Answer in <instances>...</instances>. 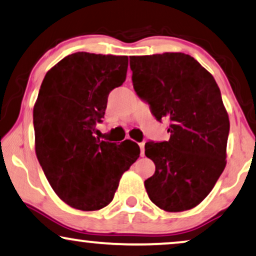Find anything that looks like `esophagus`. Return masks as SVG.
<instances>
[{
  "instance_id": "1",
  "label": "esophagus",
  "mask_w": 256,
  "mask_h": 256,
  "mask_svg": "<svg viewBox=\"0 0 256 256\" xmlns=\"http://www.w3.org/2000/svg\"><path fill=\"white\" fill-rule=\"evenodd\" d=\"M144 146H145L144 143H139V148H140V156H142V157H144V154H145V148H144Z\"/></svg>"
}]
</instances>
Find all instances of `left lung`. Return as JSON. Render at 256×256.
<instances>
[{
  "label": "left lung",
  "instance_id": "obj_1",
  "mask_svg": "<svg viewBox=\"0 0 256 256\" xmlns=\"http://www.w3.org/2000/svg\"><path fill=\"white\" fill-rule=\"evenodd\" d=\"M137 96L158 122L169 120L168 142H148L154 174L144 182L152 202L170 212L189 210L212 192L226 166L228 113L214 76L184 53L130 56Z\"/></svg>",
  "mask_w": 256,
  "mask_h": 256
}]
</instances>
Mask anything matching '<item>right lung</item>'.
Returning a JSON list of instances; mask_svg holds the SVG:
<instances>
[{
    "label": "right lung",
    "instance_id": "right-lung-1",
    "mask_svg": "<svg viewBox=\"0 0 256 256\" xmlns=\"http://www.w3.org/2000/svg\"><path fill=\"white\" fill-rule=\"evenodd\" d=\"M128 64V56L78 52L52 67L41 84L33 111L35 152L54 192L76 209L108 206L140 154L134 142L117 145L93 134Z\"/></svg>",
    "mask_w": 256,
    "mask_h": 256
}]
</instances>
